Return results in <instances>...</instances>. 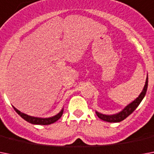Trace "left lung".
<instances>
[{
  "instance_id": "1",
  "label": "left lung",
  "mask_w": 154,
  "mask_h": 154,
  "mask_svg": "<svg viewBox=\"0 0 154 154\" xmlns=\"http://www.w3.org/2000/svg\"><path fill=\"white\" fill-rule=\"evenodd\" d=\"M147 88H148V75H147V77H146V84H145V86H144L142 91L140 94L137 97L134 101H132L131 103H129V105H126L125 107L120 111L119 112L117 113H115V114H111V115H106L103 114L101 112L96 111V113L97 115V117L100 118V119L105 121V122H120L123 121L124 119H125L128 116L131 114L132 112H134V110L136 109L137 107L140 105V103L141 102V101L143 100V98L146 96V91H147Z\"/></svg>"
}]
</instances>
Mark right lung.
Here are the masks:
<instances>
[{"label": "right lung", "mask_w": 154, "mask_h": 154, "mask_svg": "<svg viewBox=\"0 0 154 154\" xmlns=\"http://www.w3.org/2000/svg\"><path fill=\"white\" fill-rule=\"evenodd\" d=\"M13 109H14L16 112H17L18 114L20 115V117H22L24 120H25L26 122H29V123L33 125H43L53 124V123L56 122L57 120L60 119V117L62 116L63 112H64V109H62L60 110V112H58L57 114H56L55 116H53V117H46V118H42V117H32V116H29V115L25 114L24 112H20V110H18L17 109H16L15 107H13Z\"/></svg>", "instance_id": "add662e5"}]
</instances>
